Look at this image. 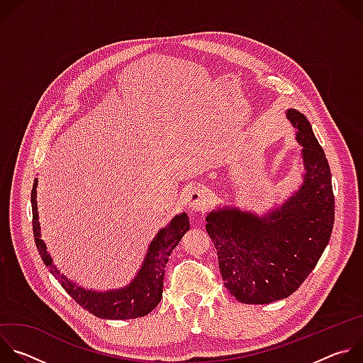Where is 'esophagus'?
I'll return each instance as SVG.
<instances>
[{
	"instance_id": "1",
	"label": "esophagus",
	"mask_w": 363,
	"mask_h": 363,
	"mask_svg": "<svg viewBox=\"0 0 363 363\" xmlns=\"http://www.w3.org/2000/svg\"><path fill=\"white\" fill-rule=\"evenodd\" d=\"M186 202L192 213H202L210 203V194L203 186H194L186 196Z\"/></svg>"
}]
</instances>
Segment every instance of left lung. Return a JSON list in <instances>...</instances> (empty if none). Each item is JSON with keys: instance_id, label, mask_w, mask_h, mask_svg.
Here are the masks:
<instances>
[{"instance_id": "8db88e82", "label": "left lung", "mask_w": 363, "mask_h": 363, "mask_svg": "<svg viewBox=\"0 0 363 363\" xmlns=\"http://www.w3.org/2000/svg\"><path fill=\"white\" fill-rule=\"evenodd\" d=\"M286 118L301 146L303 181L297 189L263 216L223 205L205 218L224 284L247 304L277 301L296 291L316 267L333 228L335 196L326 155L303 113L287 109Z\"/></svg>"}]
</instances>
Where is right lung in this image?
I'll list each match as a JSON object with an SVG mask.
<instances>
[{
    "instance_id": "add662e5",
    "label": "right lung",
    "mask_w": 363,
    "mask_h": 363,
    "mask_svg": "<svg viewBox=\"0 0 363 363\" xmlns=\"http://www.w3.org/2000/svg\"><path fill=\"white\" fill-rule=\"evenodd\" d=\"M37 184L34 179L31 191L33 206V231L35 245L41 260L48 272L53 274L62 287L89 313L105 320H126L146 316L157 307L162 298L165 267L172 250L179 244L184 234L189 230V218L186 213L177 214L167 227L161 228L150 241L140 269L129 284L121 289L97 291L84 289L76 281L67 279L47 251L45 242L41 240V227L37 211Z\"/></svg>"
}]
</instances>
